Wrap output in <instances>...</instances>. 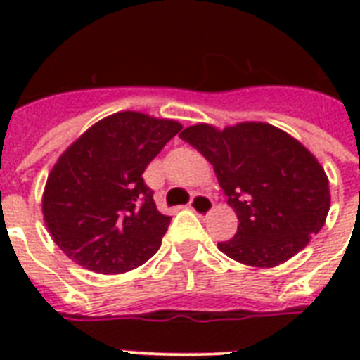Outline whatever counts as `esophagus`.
Listing matches in <instances>:
<instances>
[{
	"label": "esophagus",
	"mask_w": 360,
	"mask_h": 360,
	"mask_svg": "<svg viewBox=\"0 0 360 360\" xmlns=\"http://www.w3.org/2000/svg\"><path fill=\"white\" fill-rule=\"evenodd\" d=\"M213 207V200L209 196H205V194H194V196H192L191 209L198 214V217H207V214H211Z\"/></svg>",
	"instance_id": "34e87169"
}]
</instances>
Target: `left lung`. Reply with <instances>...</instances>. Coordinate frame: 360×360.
I'll use <instances>...</instances> for the list:
<instances>
[{
	"label": "left lung",
	"mask_w": 360,
	"mask_h": 360,
	"mask_svg": "<svg viewBox=\"0 0 360 360\" xmlns=\"http://www.w3.org/2000/svg\"><path fill=\"white\" fill-rule=\"evenodd\" d=\"M179 138L211 162L236 211V237L219 243L228 257L250 267H276L323 228L330 207L329 177L291 134L262 121H243L224 129L192 124Z\"/></svg>",
	"instance_id": "8db88e82"
}]
</instances>
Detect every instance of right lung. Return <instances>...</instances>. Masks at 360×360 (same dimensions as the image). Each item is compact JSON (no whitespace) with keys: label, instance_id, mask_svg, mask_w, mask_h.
<instances>
[{"label":"right lung","instance_id":"1","mask_svg":"<svg viewBox=\"0 0 360 360\" xmlns=\"http://www.w3.org/2000/svg\"><path fill=\"white\" fill-rule=\"evenodd\" d=\"M183 124L143 112H117L76 138L53 164L42 219L53 243L98 274L140 267L160 248L169 217L141 174Z\"/></svg>","mask_w":360,"mask_h":360}]
</instances>
